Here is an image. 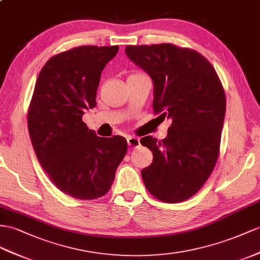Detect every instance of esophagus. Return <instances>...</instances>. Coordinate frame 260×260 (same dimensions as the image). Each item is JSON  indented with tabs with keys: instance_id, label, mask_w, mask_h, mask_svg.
<instances>
[{
	"instance_id": "34e87169",
	"label": "esophagus",
	"mask_w": 260,
	"mask_h": 260,
	"mask_svg": "<svg viewBox=\"0 0 260 260\" xmlns=\"http://www.w3.org/2000/svg\"><path fill=\"white\" fill-rule=\"evenodd\" d=\"M127 144L131 148H137L139 145H141V143H139V139L136 138V137H127Z\"/></svg>"
}]
</instances>
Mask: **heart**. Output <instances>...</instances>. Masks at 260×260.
Wrapping results in <instances>:
<instances>
[{"mask_svg": "<svg viewBox=\"0 0 260 260\" xmlns=\"http://www.w3.org/2000/svg\"><path fill=\"white\" fill-rule=\"evenodd\" d=\"M135 75H138V73H132L131 76H135ZM131 76H129V77H131Z\"/></svg>", "mask_w": 260, "mask_h": 260, "instance_id": "1", "label": "heart"}]
</instances>
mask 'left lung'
<instances>
[{
    "label": "left lung",
    "instance_id": "8db88e82",
    "mask_svg": "<svg viewBox=\"0 0 260 260\" xmlns=\"http://www.w3.org/2000/svg\"><path fill=\"white\" fill-rule=\"evenodd\" d=\"M126 55L154 81L152 109L168 117V136L141 144L152 152L142 170L150 194L162 202H182L203 187L219 155L226 98L214 67L200 52L172 44L126 46Z\"/></svg>",
    "mask_w": 260,
    "mask_h": 260
}]
</instances>
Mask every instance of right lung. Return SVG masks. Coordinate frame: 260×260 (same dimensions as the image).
Segmentation results:
<instances>
[{"label": "right lung", "instance_id": "1", "mask_svg": "<svg viewBox=\"0 0 260 260\" xmlns=\"http://www.w3.org/2000/svg\"><path fill=\"white\" fill-rule=\"evenodd\" d=\"M118 46H79L52 56L39 72L27 112L38 161L51 182L79 200L110 191L127 151L122 136L99 137L82 121L96 105L101 72Z\"/></svg>", "mask_w": 260, "mask_h": 260}]
</instances>
